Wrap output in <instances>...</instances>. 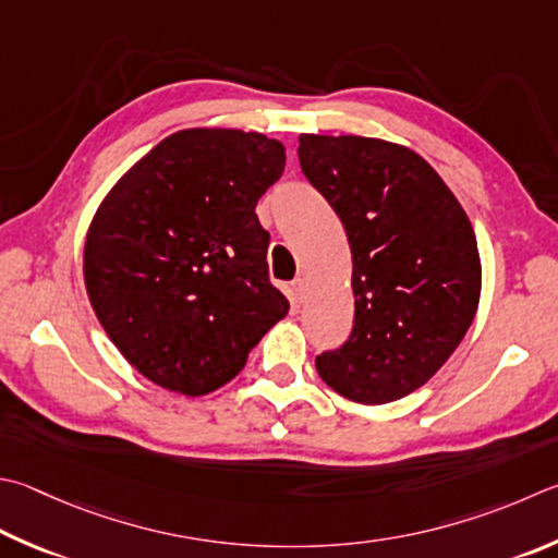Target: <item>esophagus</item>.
<instances>
[{
	"label": "esophagus",
	"instance_id": "1",
	"mask_svg": "<svg viewBox=\"0 0 558 558\" xmlns=\"http://www.w3.org/2000/svg\"><path fill=\"white\" fill-rule=\"evenodd\" d=\"M292 292H295L298 300L305 298V292H307V280H305V278H295V280H292Z\"/></svg>",
	"mask_w": 558,
	"mask_h": 558
}]
</instances>
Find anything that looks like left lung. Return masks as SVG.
<instances>
[{"instance_id":"obj_1","label":"left lung","mask_w":558,"mask_h":558,"mask_svg":"<svg viewBox=\"0 0 558 558\" xmlns=\"http://www.w3.org/2000/svg\"><path fill=\"white\" fill-rule=\"evenodd\" d=\"M298 156L347 229L356 300L349 341L314 366L351 402L400 400L449 361L478 310L483 270L471 219L408 146L300 134Z\"/></svg>"}]
</instances>
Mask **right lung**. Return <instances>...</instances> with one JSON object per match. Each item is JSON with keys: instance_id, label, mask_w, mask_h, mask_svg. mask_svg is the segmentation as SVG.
I'll use <instances>...</instances> for the list:
<instances>
[{"instance_id": "add662e5", "label": "right lung", "mask_w": 558, "mask_h": 558, "mask_svg": "<svg viewBox=\"0 0 558 558\" xmlns=\"http://www.w3.org/2000/svg\"><path fill=\"white\" fill-rule=\"evenodd\" d=\"M282 168L286 148L258 131L182 129L99 202L83 253L87 298L150 383L187 398L217 390L288 314L256 217Z\"/></svg>"}]
</instances>
